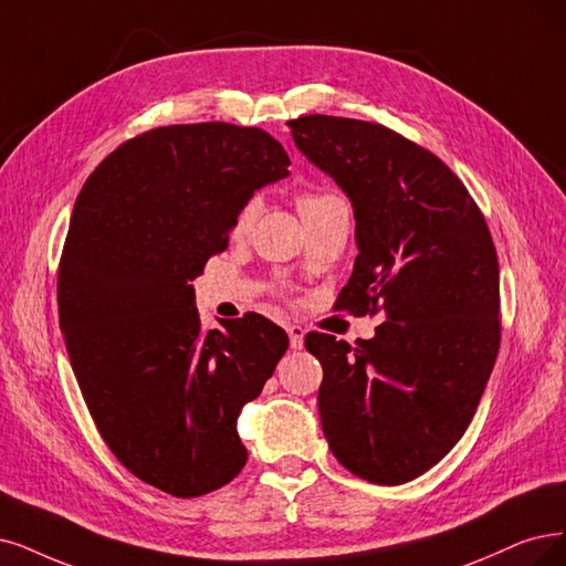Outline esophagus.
Listing matches in <instances>:
<instances>
[{"label": "esophagus", "mask_w": 566, "mask_h": 566, "mask_svg": "<svg viewBox=\"0 0 566 566\" xmlns=\"http://www.w3.org/2000/svg\"><path fill=\"white\" fill-rule=\"evenodd\" d=\"M286 333H289L291 349H301L303 347V338H305V328L298 326V324H289Z\"/></svg>", "instance_id": "obj_1"}]
</instances>
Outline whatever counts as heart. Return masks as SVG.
<instances>
[{
  "instance_id": "b5f03b06",
  "label": "heart",
  "mask_w": 566,
  "mask_h": 566,
  "mask_svg": "<svg viewBox=\"0 0 566 566\" xmlns=\"http://www.w3.org/2000/svg\"><path fill=\"white\" fill-rule=\"evenodd\" d=\"M338 202H343V200H340L336 193L319 191V188H307V191H301L298 198H296L298 212H301V217H303L305 221L312 219V217L322 214L324 209H328V207H333V205H338ZM259 212H261V198H259V196L247 198V200L238 207V212H235V217H233V226H230V230H233V235H235V238L247 235L249 230H251V226H254Z\"/></svg>"
}]
</instances>
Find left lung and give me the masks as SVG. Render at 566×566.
Returning <instances> with one entry per match:
<instances>
[{
  "label": "left lung",
  "mask_w": 566,
  "mask_h": 566,
  "mask_svg": "<svg viewBox=\"0 0 566 566\" xmlns=\"http://www.w3.org/2000/svg\"><path fill=\"white\" fill-rule=\"evenodd\" d=\"M289 125L354 207L359 256L340 310L387 319L354 347L305 336L324 368L322 429L347 471L401 485L454 448L485 391L501 343L496 249L462 179L424 146L357 118Z\"/></svg>",
  "instance_id": "left-lung-1"
}]
</instances>
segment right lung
<instances>
[{
  "instance_id": "right-lung-1",
  "label": "right lung",
  "mask_w": 566,
  "mask_h": 566,
  "mask_svg": "<svg viewBox=\"0 0 566 566\" xmlns=\"http://www.w3.org/2000/svg\"><path fill=\"white\" fill-rule=\"evenodd\" d=\"M289 165L261 128L163 125L123 142L76 198L57 268L76 382L118 462L172 496L242 471L240 410L289 347L256 312L202 328L191 286L226 251L238 207Z\"/></svg>"
}]
</instances>
